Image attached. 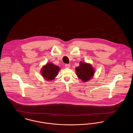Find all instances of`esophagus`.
Returning a JSON list of instances; mask_svg holds the SVG:
<instances>
[{
    "instance_id": "esophagus-1",
    "label": "esophagus",
    "mask_w": 133,
    "mask_h": 133,
    "mask_svg": "<svg viewBox=\"0 0 133 133\" xmlns=\"http://www.w3.org/2000/svg\"><path fill=\"white\" fill-rule=\"evenodd\" d=\"M65 67L66 68H69L70 67V65L69 64H65Z\"/></svg>"
}]
</instances>
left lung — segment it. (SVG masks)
<instances>
[{
    "label": "left lung",
    "instance_id": "left-lung-1",
    "mask_svg": "<svg viewBox=\"0 0 133 133\" xmlns=\"http://www.w3.org/2000/svg\"><path fill=\"white\" fill-rule=\"evenodd\" d=\"M78 77L83 82H87L91 79L94 75L95 70L91 64L80 62V65L76 68Z\"/></svg>",
    "mask_w": 133,
    "mask_h": 133
}]
</instances>
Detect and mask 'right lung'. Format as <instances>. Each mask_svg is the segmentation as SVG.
<instances>
[{
  "label": "right lung",
  "instance_id": "1",
  "mask_svg": "<svg viewBox=\"0 0 133 133\" xmlns=\"http://www.w3.org/2000/svg\"><path fill=\"white\" fill-rule=\"evenodd\" d=\"M60 69L57 65L52 63H48L42 68L41 70V75L47 81H50L54 79L57 76Z\"/></svg>",
  "mask_w": 133,
  "mask_h": 133
}]
</instances>
